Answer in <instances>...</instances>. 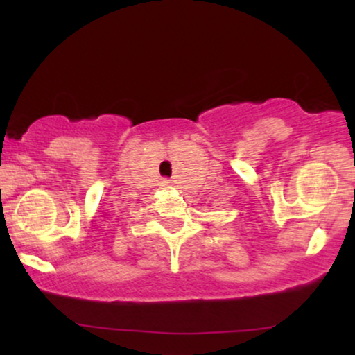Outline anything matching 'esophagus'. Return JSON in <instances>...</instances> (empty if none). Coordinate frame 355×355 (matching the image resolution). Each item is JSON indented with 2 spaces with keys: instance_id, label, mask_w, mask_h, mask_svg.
<instances>
[{
  "instance_id": "esophagus-1",
  "label": "esophagus",
  "mask_w": 355,
  "mask_h": 355,
  "mask_svg": "<svg viewBox=\"0 0 355 355\" xmlns=\"http://www.w3.org/2000/svg\"><path fill=\"white\" fill-rule=\"evenodd\" d=\"M166 183H168V182H166V180H164V185H166Z\"/></svg>"
}]
</instances>
